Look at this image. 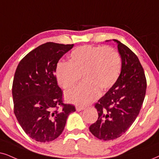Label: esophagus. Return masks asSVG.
Here are the masks:
<instances>
[{"label":"esophagus","instance_id":"obj_1","mask_svg":"<svg viewBox=\"0 0 159 159\" xmlns=\"http://www.w3.org/2000/svg\"><path fill=\"white\" fill-rule=\"evenodd\" d=\"M75 108L78 111H82V110H84V108H85V107H84V106H82L77 105L75 106Z\"/></svg>","mask_w":159,"mask_h":159}]
</instances>
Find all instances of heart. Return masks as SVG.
<instances>
[{"instance_id": "obj_1", "label": "heart", "mask_w": 159, "mask_h": 159, "mask_svg": "<svg viewBox=\"0 0 159 159\" xmlns=\"http://www.w3.org/2000/svg\"><path fill=\"white\" fill-rule=\"evenodd\" d=\"M122 61L113 48L101 46L82 45L70 55L69 62L59 61L55 70L59 85L69 89L78 81L84 82L65 93L67 101L86 105L94 100L101 91L111 87L119 78Z\"/></svg>"}]
</instances>
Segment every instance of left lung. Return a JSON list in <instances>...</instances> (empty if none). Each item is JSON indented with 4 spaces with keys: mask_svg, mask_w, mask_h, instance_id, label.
I'll return each mask as SVG.
<instances>
[{
    "mask_svg": "<svg viewBox=\"0 0 159 159\" xmlns=\"http://www.w3.org/2000/svg\"><path fill=\"white\" fill-rule=\"evenodd\" d=\"M122 59L117 81L95 103L98 120L89 126L99 139L113 140L121 136L135 121L145 97L147 81L139 60L130 48L116 39Z\"/></svg>",
    "mask_w": 159,
    "mask_h": 159,
    "instance_id": "1",
    "label": "left lung"
}]
</instances>
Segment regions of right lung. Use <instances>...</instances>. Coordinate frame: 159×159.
Instances as JSON below:
<instances>
[{
	"label": "right lung",
	"mask_w": 159,
	"mask_h": 159,
	"mask_svg": "<svg viewBox=\"0 0 159 159\" xmlns=\"http://www.w3.org/2000/svg\"><path fill=\"white\" fill-rule=\"evenodd\" d=\"M73 45L46 43L20 61L12 84L14 113L26 134L36 141L56 139L65 128L67 116L75 111L63 103L55 70L58 61Z\"/></svg>",
	"instance_id": "obj_1"
}]
</instances>
